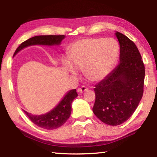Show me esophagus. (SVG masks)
<instances>
[{"mask_svg": "<svg viewBox=\"0 0 157 157\" xmlns=\"http://www.w3.org/2000/svg\"><path fill=\"white\" fill-rule=\"evenodd\" d=\"M88 88H87L86 86H81V88H79V89H78V91H79V92L80 93V94H82V93H84V92H85V91H88Z\"/></svg>", "mask_w": 157, "mask_h": 157, "instance_id": "34e87169", "label": "esophagus"}]
</instances>
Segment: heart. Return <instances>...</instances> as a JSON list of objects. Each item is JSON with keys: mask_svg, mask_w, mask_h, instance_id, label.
Masks as SVG:
<instances>
[{"mask_svg": "<svg viewBox=\"0 0 157 157\" xmlns=\"http://www.w3.org/2000/svg\"><path fill=\"white\" fill-rule=\"evenodd\" d=\"M120 46L111 38H85L75 42L69 50L70 62L66 68L73 74L76 68H83L84 75L91 81L104 79L112 70L118 59Z\"/></svg>", "mask_w": 157, "mask_h": 157, "instance_id": "obj_1", "label": "heart"}]
</instances>
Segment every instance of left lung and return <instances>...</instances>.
<instances>
[{"label": "left lung", "mask_w": 157, "mask_h": 157, "mask_svg": "<svg viewBox=\"0 0 157 157\" xmlns=\"http://www.w3.org/2000/svg\"><path fill=\"white\" fill-rule=\"evenodd\" d=\"M120 63L95 85L93 111L109 125H119L132 116L143 97L145 66L139 49L128 37L119 32Z\"/></svg>", "instance_id": "1"}]
</instances>
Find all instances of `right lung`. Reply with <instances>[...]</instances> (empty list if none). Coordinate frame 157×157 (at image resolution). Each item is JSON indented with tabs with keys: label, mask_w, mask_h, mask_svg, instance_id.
<instances>
[{
	"label": "right lung",
	"mask_w": 157,
	"mask_h": 157,
	"mask_svg": "<svg viewBox=\"0 0 157 157\" xmlns=\"http://www.w3.org/2000/svg\"><path fill=\"white\" fill-rule=\"evenodd\" d=\"M64 37V35H41L33 36L23 42L16 50L14 55L25 47L32 45H59ZM77 96L78 94L76 92V89L71 90L65 95L59 104L54 108V109L44 115L33 116L25 111H24V112L29 119L39 127L46 129L59 128L66 123L70 117L71 113V103Z\"/></svg>",
	"instance_id": "add662e5"
}]
</instances>
